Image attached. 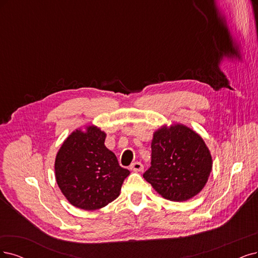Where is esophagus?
<instances>
[{"label":"esophagus","mask_w":258,"mask_h":258,"mask_svg":"<svg viewBox=\"0 0 258 258\" xmlns=\"http://www.w3.org/2000/svg\"><path fill=\"white\" fill-rule=\"evenodd\" d=\"M130 169L133 170V171H135V172H140V171L144 170V165L139 163V161H136V163H133L131 165Z\"/></svg>","instance_id":"1"}]
</instances>
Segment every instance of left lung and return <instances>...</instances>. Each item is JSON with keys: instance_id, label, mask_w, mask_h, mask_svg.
I'll return each mask as SVG.
<instances>
[{"instance_id": "obj_1", "label": "left lung", "mask_w": 258, "mask_h": 258, "mask_svg": "<svg viewBox=\"0 0 258 258\" xmlns=\"http://www.w3.org/2000/svg\"><path fill=\"white\" fill-rule=\"evenodd\" d=\"M151 167L144 177L161 197L187 201L204 188L213 168L202 137L183 124L163 126L153 134Z\"/></svg>"}]
</instances>
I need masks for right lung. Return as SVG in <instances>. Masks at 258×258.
Here are the masks:
<instances>
[{
	"instance_id": "1",
	"label": "right lung",
	"mask_w": 258,
	"mask_h": 258,
	"mask_svg": "<svg viewBox=\"0 0 258 258\" xmlns=\"http://www.w3.org/2000/svg\"><path fill=\"white\" fill-rule=\"evenodd\" d=\"M106 134L94 125L75 130L55 159L57 185L67 200L85 211L106 206L116 200L130 171L122 168L105 147Z\"/></svg>"
}]
</instances>
